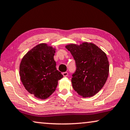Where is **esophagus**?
<instances>
[{
	"label": "esophagus",
	"instance_id": "obj_1",
	"mask_svg": "<svg viewBox=\"0 0 130 130\" xmlns=\"http://www.w3.org/2000/svg\"><path fill=\"white\" fill-rule=\"evenodd\" d=\"M62 75H63V77H67L68 75V73L67 72H64L62 73Z\"/></svg>",
	"mask_w": 130,
	"mask_h": 130
}]
</instances>
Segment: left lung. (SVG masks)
Instances as JSON below:
<instances>
[{
    "instance_id": "8db88e82",
    "label": "left lung",
    "mask_w": 130,
    "mask_h": 130,
    "mask_svg": "<svg viewBox=\"0 0 130 130\" xmlns=\"http://www.w3.org/2000/svg\"><path fill=\"white\" fill-rule=\"evenodd\" d=\"M65 47L75 60L72 87L83 98L93 96L102 89L108 79L109 64L106 53L91 43L70 44Z\"/></svg>"
}]
</instances>
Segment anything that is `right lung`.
Wrapping results in <instances>:
<instances>
[{
    "label": "right lung",
    "mask_w": 130,
    "mask_h": 130,
    "mask_svg": "<svg viewBox=\"0 0 130 130\" xmlns=\"http://www.w3.org/2000/svg\"><path fill=\"white\" fill-rule=\"evenodd\" d=\"M55 48L46 43L37 45L26 53L20 65L22 84L30 94L40 99L49 98L63 75L56 70Z\"/></svg>",
    "instance_id": "add662e5"
}]
</instances>
